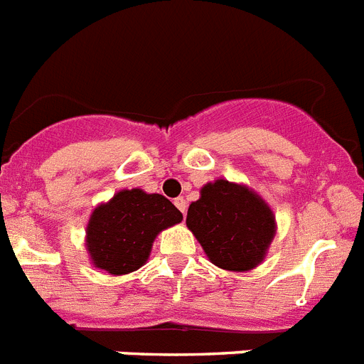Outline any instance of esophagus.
Listing matches in <instances>:
<instances>
[{"instance_id":"esophagus-1","label":"esophagus","mask_w":364,"mask_h":364,"mask_svg":"<svg viewBox=\"0 0 364 364\" xmlns=\"http://www.w3.org/2000/svg\"><path fill=\"white\" fill-rule=\"evenodd\" d=\"M175 206L178 208V210H180V212H182V213H186V210H188V203H186V198H184V197L175 198Z\"/></svg>"}]
</instances>
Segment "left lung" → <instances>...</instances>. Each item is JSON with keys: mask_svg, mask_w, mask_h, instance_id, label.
Here are the masks:
<instances>
[{"mask_svg": "<svg viewBox=\"0 0 364 364\" xmlns=\"http://www.w3.org/2000/svg\"><path fill=\"white\" fill-rule=\"evenodd\" d=\"M186 225L213 265L234 272L259 265L276 234L269 204L247 186L225 178L200 189V198L189 204Z\"/></svg>", "mask_w": 364, "mask_h": 364, "instance_id": "8db88e82", "label": "left lung"}]
</instances>
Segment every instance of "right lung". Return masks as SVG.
I'll return each instance as SVG.
<instances>
[{"label": "right lung", "instance_id": "1", "mask_svg": "<svg viewBox=\"0 0 364 364\" xmlns=\"http://www.w3.org/2000/svg\"><path fill=\"white\" fill-rule=\"evenodd\" d=\"M180 220L182 213L164 195L121 189L92 212L86 226L90 259L114 276L138 271L149 259L156 235Z\"/></svg>", "mask_w": 364, "mask_h": 364}]
</instances>
